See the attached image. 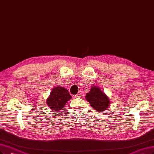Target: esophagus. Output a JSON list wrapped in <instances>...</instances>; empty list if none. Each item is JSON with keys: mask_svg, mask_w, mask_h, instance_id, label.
<instances>
[{"mask_svg": "<svg viewBox=\"0 0 154 154\" xmlns=\"http://www.w3.org/2000/svg\"><path fill=\"white\" fill-rule=\"evenodd\" d=\"M82 94L78 93V94H77L76 95H75V97H76V98H80V97H82Z\"/></svg>", "mask_w": 154, "mask_h": 154, "instance_id": "1", "label": "esophagus"}]
</instances>
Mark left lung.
Masks as SVG:
<instances>
[{
    "instance_id": "8db88e82",
    "label": "left lung",
    "mask_w": 154,
    "mask_h": 154,
    "mask_svg": "<svg viewBox=\"0 0 154 154\" xmlns=\"http://www.w3.org/2000/svg\"><path fill=\"white\" fill-rule=\"evenodd\" d=\"M85 98L94 109L100 112H104L110 104L109 97L97 86L92 87L91 91L86 94Z\"/></svg>"
}]
</instances>
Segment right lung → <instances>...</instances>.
Returning <instances> with one entry per match:
<instances>
[{
    "label": "right lung",
    "instance_id": "obj_1",
    "mask_svg": "<svg viewBox=\"0 0 154 154\" xmlns=\"http://www.w3.org/2000/svg\"><path fill=\"white\" fill-rule=\"evenodd\" d=\"M71 95L68 91L62 87H57L52 89L50 96L47 99L48 106L54 111H59L64 107Z\"/></svg>",
    "mask_w": 154,
    "mask_h": 154
}]
</instances>
